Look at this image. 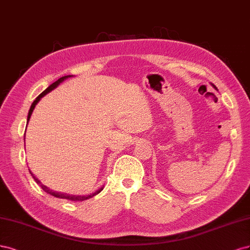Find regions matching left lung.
<instances>
[{"mask_svg": "<svg viewBox=\"0 0 250 250\" xmlns=\"http://www.w3.org/2000/svg\"><path fill=\"white\" fill-rule=\"evenodd\" d=\"M213 86H214V85H213ZM214 87H215V86H214ZM215 88H216V87H215Z\"/></svg>", "mask_w": 250, "mask_h": 250, "instance_id": "obj_1", "label": "left lung"}]
</instances>
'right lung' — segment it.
I'll list each match as a JSON object with an SVG mask.
<instances>
[{"label":"right lung","instance_id":"right-lung-1","mask_svg":"<svg viewBox=\"0 0 250 250\" xmlns=\"http://www.w3.org/2000/svg\"><path fill=\"white\" fill-rule=\"evenodd\" d=\"M71 77H74V76H71V75H69V76H65V77H62V78H60L59 80H57V81L56 82H54L52 85H50L49 87L46 88V89L43 91V92H42L40 93L37 98L35 99V101L32 103V104H31V107H30V110H29V113H28V118H27V125H28V123H29V120H30V118H31V115H32V113H33V110H34V108H35V106L37 104V103L42 100V98H43V96L46 94V93H49V92H51L52 90H54L56 87L57 86H59L60 85V83H62L64 80H66V79H68V78H71ZM29 171H30V173H31V175L33 176V179H34V181L39 185L40 187H42V189L43 190V191H45L46 193H49V194H51V195H53L54 197H58V198H62V199H67V200H72V201H80V200H86V199H89V198H91V197H93L94 195H96V194H99V193L104 189L103 187L102 188H100L98 191H95L94 193H92V194H89V195H71V194H67V193H61V192H57V191H53V190H51L49 187H46V186H44V185H42V182H40L36 176L32 173V171L30 170L29 169Z\"/></svg>","mask_w":250,"mask_h":250}]
</instances>
